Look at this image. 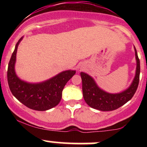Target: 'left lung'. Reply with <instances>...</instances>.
Instances as JSON below:
<instances>
[{"instance_id": "1", "label": "left lung", "mask_w": 147, "mask_h": 147, "mask_svg": "<svg viewBox=\"0 0 147 147\" xmlns=\"http://www.w3.org/2000/svg\"><path fill=\"white\" fill-rule=\"evenodd\" d=\"M134 50L136 59V75L131 85L122 92L118 93L106 92L98 86L91 76L81 72L84 99L88 105L99 111H110L121 107L132 98L138 88L140 73V59L135 47Z\"/></svg>"}]
</instances>
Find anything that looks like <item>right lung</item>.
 Here are the masks:
<instances>
[{"mask_svg":"<svg viewBox=\"0 0 147 147\" xmlns=\"http://www.w3.org/2000/svg\"><path fill=\"white\" fill-rule=\"evenodd\" d=\"M21 37L15 46L7 69V82L12 95L27 107L35 111H44L58 105L62 91L67 82L76 73L75 70H65L52 78L39 83H30L22 80L15 71L16 52Z\"/></svg>","mask_w":147,"mask_h":147,"instance_id":"add662e5","label":"right lung"}]
</instances>
